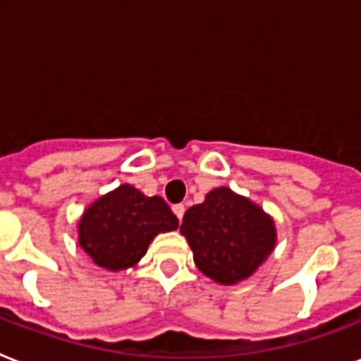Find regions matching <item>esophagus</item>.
Segmentation results:
<instances>
[{"label":"esophagus","mask_w":361,"mask_h":361,"mask_svg":"<svg viewBox=\"0 0 361 361\" xmlns=\"http://www.w3.org/2000/svg\"><path fill=\"white\" fill-rule=\"evenodd\" d=\"M172 212H174L176 214V217H178V219H183V214H185V206L183 204H174L172 206Z\"/></svg>","instance_id":"1"}]
</instances>
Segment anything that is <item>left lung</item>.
<instances>
[{
    "instance_id": "8db88e82",
    "label": "left lung",
    "mask_w": 361,
    "mask_h": 361,
    "mask_svg": "<svg viewBox=\"0 0 361 361\" xmlns=\"http://www.w3.org/2000/svg\"><path fill=\"white\" fill-rule=\"evenodd\" d=\"M180 231L199 271L225 286L252 276L276 244L272 217L229 187L212 189L204 202L191 206Z\"/></svg>"
}]
</instances>
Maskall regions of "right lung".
Returning a JSON list of instances; mask_svg holds the SVG:
<instances>
[{
    "mask_svg": "<svg viewBox=\"0 0 361 361\" xmlns=\"http://www.w3.org/2000/svg\"><path fill=\"white\" fill-rule=\"evenodd\" d=\"M178 217L161 197H145L125 183L85 210L79 244L98 267L123 271L144 257L159 233L178 229Z\"/></svg>",
    "mask_w": 361,
    "mask_h": 361,
    "instance_id": "1",
    "label": "right lung"
}]
</instances>
